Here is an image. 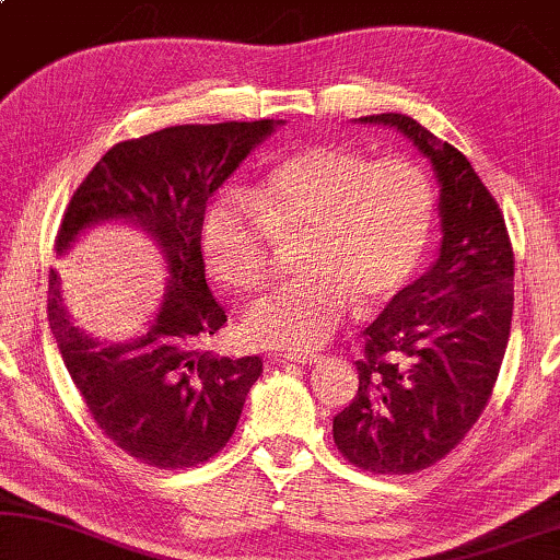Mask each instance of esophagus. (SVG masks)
I'll return each mask as SVG.
<instances>
[{
  "label": "esophagus",
  "mask_w": 560,
  "mask_h": 560,
  "mask_svg": "<svg viewBox=\"0 0 560 560\" xmlns=\"http://www.w3.org/2000/svg\"><path fill=\"white\" fill-rule=\"evenodd\" d=\"M279 362H299V365H317L322 362V355H299V352H283V355H277Z\"/></svg>",
  "instance_id": "obj_1"
}]
</instances>
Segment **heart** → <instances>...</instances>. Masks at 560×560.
<instances>
[{"label": "heart", "instance_id": "b5f03b06", "mask_svg": "<svg viewBox=\"0 0 560 560\" xmlns=\"http://www.w3.org/2000/svg\"><path fill=\"white\" fill-rule=\"evenodd\" d=\"M205 210L200 243L223 287L248 294L271 273L273 241L302 235V277L258 299L243 340L271 350H314L352 302L375 310L408 287L436 223L429 172L406 156L373 160L345 144H312L279 160L248 190Z\"/></svg>", "mask_w": 560, "mask_h": 560}]
</instances>
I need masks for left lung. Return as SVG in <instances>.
<instances>
[{"label": "left lung", "mask_w": 560, "mask_h": 560, "mask_svg": "<svg viewBox=\"0 0 560 560\" xmlns=\"http://www.w3.org/2000/svg\"><path fill=\"white\" fill-rule=\"evenodd\" d=\"M360 121L393 126L431 162L441 248L362 332L358 393L332 434L355 467L413 475L444 459L492 396L513 322L515 256L498 202L459 149L406 114Z\"/></svg>", "instance_id": "obj_1"}]
</instances>
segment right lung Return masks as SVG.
Returning a JSON list of instances; mask_svg holds the SVG:
<instances>
[{"label":"right lung","instance_id":"right-lung-1","mask_svg":"<svg viewBox=\"0 0 560 560\" xmlns=\"http://www.w3.org/2000/svg\"><path fill=\"white\" fill-rule=\"evenodd\" d=\"M283 121L167 126L121 141L101 156L62 215L55 254L85 228L124 220L147 231L167 261L160 310L137 337L104 342L73 325L50 269L47 319L58 350L98 429L156 469L198 467L233 436L261 358H218L202 342L225 325L205 281L200 228L208 198L250 149Z\"/></svg>","mask_w":560,"mask_h":560}]
</instances>
